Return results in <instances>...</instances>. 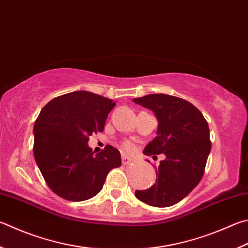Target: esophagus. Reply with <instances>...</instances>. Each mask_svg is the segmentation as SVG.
<instances>
[{
    "label": "esophagus",
    "instance_id": "obj_1",
    "mask_svg": "<svg viewBox=\"0 0 248 248\" xmlns=\"http://www.w3.org/2000/svg\"><path fill=\"white\" fill-rule=\"evenodd\" d=\"M121 160H123V165H124V166H127V165H129V164H130V161H131V160H130V159L128 158L127 156H124V155L121 156Z\"/></svg>",
    "mask_w": 248,
    "mask_h": 248
}]
</instances>
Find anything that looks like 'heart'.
Here are the masks:
<instances>
[{
    "label": "heart",
    "mask_w": 248,
    "mask_h": 248,
    "mask_svg": "<svg viewBox=\"0 0 248 248\" xmlns=\"http://www.w3.org/2000/svg\"><path fill=\"white\" fill-rule=\"evenodd\" d=\"M134 144L131 142H124L123 144V151L125 153V154H131V153L134 152Z\"/></svg>",
    "instance_id": "b5f03b06"
}]
</instances>
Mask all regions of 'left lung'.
Instances as JSON below:
<instances>
[{
  "mask_svg": "<svg viewBox=\"0 0 248 248\" xmlns=\"http://www.w3.org/2000/svg\"><path fill=\"white\" fill-rule=\"evenodd\" d=\"M133 102L154 112L157 137L144 148L147 156L164 154L156 170V182L136 191L137 199L154 207H169L190 194L202 178L211 150L209 128L196 107L167 94H148Z\"/></svg>",
  "mask_w": 248,
  "mask_h": 248,
  "instance_id": "obj_1",
  "label": "left lung"
}]
</instances>
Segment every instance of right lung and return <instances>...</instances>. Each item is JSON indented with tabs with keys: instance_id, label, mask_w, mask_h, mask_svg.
Listing matches in <instances>:
<instances>
[{
	"instance_id": "1",
	"label": "right lung",
	"mask_w": 248,
	"mask_h": 248,
	"mask_svg": "<svg viewBox=\"0 0 248 248\" xmlns=\"http://www.w3.org/2000/svg\"><path fill=\"white\" fill-rule=\"evenodd\" d=\"M116 105L109 98L88 91L57 96L35 120L33 155L51 190L67 201L81 202L101 192L107 174L120 167V152L106 145L94 155L89 137L104 130Z\"/></svg>"
}]
</instances>
